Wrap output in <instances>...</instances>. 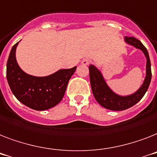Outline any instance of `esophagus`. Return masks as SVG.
Segmentation results:
<instances>
[{"label": "esophagus", "mask_w": 157, "mask_h": 157, "mask_svg": "<svg viewBox=\"0 0 157 157\" xmlns=\"http://www.w3.org/2000/svg\"><path fill=\"white\" fill-rule=\"evenodd\" d=\"M91 62V60H89V59H84V60H82V64L83 66H86V65H88L89 63Z\"/></svg>", "instance_id": "34e87169"}]
</instances>
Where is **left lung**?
<instances>
[{
    "label": "left lung",
    "instance_id": "1",
    "mask_svg": "<svg viewBox=\"0 0 157 157\" xmlns=\"http://www.w3.org/2000/svg\"><path fill=\"white\" fill-rule=\"evenodd\" d=\"M125 41L136 48L142 50L147 58L146 77H145L143 85L136 92L127 96H121L117 95L106 84L101 73L98 69L95 67L93 65L89 66L90 82H91V90H92L94 97L101 106L105 109L114 110V111L127 109L129 108L132 107L135 104H137L147 91L151 79V61L149 58L148 52L146 48L144 47V45L139 40L135 37L126 36Z\"/></svg>",
    "mask_w": 157,
    "mask_h": 157
}]
</instances>
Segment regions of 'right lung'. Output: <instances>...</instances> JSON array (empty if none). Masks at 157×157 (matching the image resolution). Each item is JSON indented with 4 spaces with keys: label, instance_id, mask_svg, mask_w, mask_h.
<instances>
[{
    "label": "right lung",
    "instance_id": "add662e5",
    "mask_svg": "<svg viewBox=\"0 0 157 157\" xmlns=\"http://www.w3.org/2000/svg\"><path fill=\"white\" fill-rule=\"evenodd\" d=\"M17 44L12 48L6 66V77L11 91L20 102L32 109L42 111L54 107L63 98L69 80L77 67L60 70L46 77L27 75L16 61Z\"/></svg>",
    "mask_w": 157,
    "mask_h": 157
}]
</instances>
